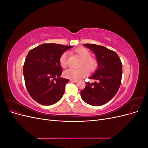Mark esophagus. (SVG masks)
I'll return each instance as SVG.
<instances>
[{
	"instance_id": "34e87169",
	"label": "esophagus",
	"mask_w": 148,
	"mask_h": 148,
	"mask_svg": "<svg viewBox=\"0 0 148 148\" xmlns=\"http://www.w3.org/2000/svg\"><path fill=\"white\" fill-rule=\"evenodd\" d=\"M70 82H71V83H77V82H78V81H77V80H72V79H70Z\"/></svg>"
}]
</instances>
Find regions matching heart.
Returning <instances> with one entry per match:
<instances>
[{"label":"heart","mask_w":148,"mask_h":148,"mask_svg":"<svg viewBox=\"0 0 148 148\" xmlns=\"http://www.w3.org/2000/svg\"><path fill=\"white\" fill-rule=\"evenodd\" d=\"M75 52L82 58V60L79 65L82 68L78 69H67L64 71V76L66 78L77 81L86 76L88 73L87 70L90 72L95 71L97 68L98 64L96 59L91 57V52L86 48H78L76 49ZM67 59H68V52H64L60 57V64L64 68L67 65Z\"/></svg>","instance_id":"obj_1"}]
</instances>
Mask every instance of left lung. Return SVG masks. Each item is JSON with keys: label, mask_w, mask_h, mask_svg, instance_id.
<instances>
[{"label": "left lung", "mask_w": 148, "mask_h": 148, "mask_svg": "<svg viewBox=\"0 0 148 148\" xmlns=\"http://www.w3.org/2000/svg\"><path fill=\"white\" fill-rule=\"evenodd\" d=\"M84 46L96 56L98 68L89 78L97 82H86L81 97L89 105L100 106L109 102L117 94L122 81V64L117 53L106 47L92 44Z\"/></svg>", "instance_id": "1"}]
</instances>
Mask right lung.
<instances>
[{"mask_svg":"<svg viewBox=\"0 0 148 148\" xmlns=\"http://www.w3.org/2000/svg\"><path fill=\"white\" fill-rule=\"evenodd\" d=\"M73 46L57 44H42L28 52L23 65L26 88L39 104L51 106L64 95L69 79L60 78L62 73L59 59Z\"/></svg>","mask_w":148,"mask_h":148,"instance_id":"right-lung-1","label":"right lung"}]
</instances>
